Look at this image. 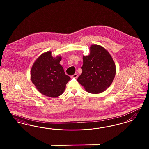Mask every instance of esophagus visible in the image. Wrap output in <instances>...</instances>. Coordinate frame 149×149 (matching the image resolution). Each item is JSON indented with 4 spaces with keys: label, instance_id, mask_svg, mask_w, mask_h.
<instances>
[{
    "label": "esophagus",
    "instance_id": "obj_1",
    "mask_svg": "<svg viewBox=\"0 0 149 149\" xmlns=\"http://www.w3.org/2000/svg\"><path fill=\"white\" fill-rule=\"evenodd\" d=\"M72 77H74V78H77V74H74V75H72Z\"/></svg>",
    "mask_w": 149,
    "mask_h": 149
}]
</instances>
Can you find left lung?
I'll use <instances>...</instances> for the list:
<instances>
[{"label":"left lung","instance_id":"1","mask_svg":"<svg viewBox=\"0 0 149 149\" xmlns=\"http://www.w3.org/2000/svg\"><path fill=\"white\" fill-rule=\"evenodd\" d=\"M82 72L77 81L87 92L98 94L106 90L113 82L116 67L108 52L101 46L91 45L90 54L83 57Z\"/></svg>","mask_w":149,"mask_h":149}]
</instances>
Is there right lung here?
I'll use <instances>...</instances> for the list:
<instances>
[{
  "label": "right lung",
  "instance_id": "add662e5",
  "mask_svg": "<svg viewBox=\"0 0 149 149\" xmlns=\"http://www.w3.org/2000/svg\"><path fill=\"white\" fill-rule=\"evenodd\" d=\"M62 58H54L51 52L41 55L33 64L31 75L33 84L42 95L57 97L63 93L70 77L64 72L59 64Z\"/></svg>",
  "mask_w": 149,
  "mask_h": 149
}]
</instances>
